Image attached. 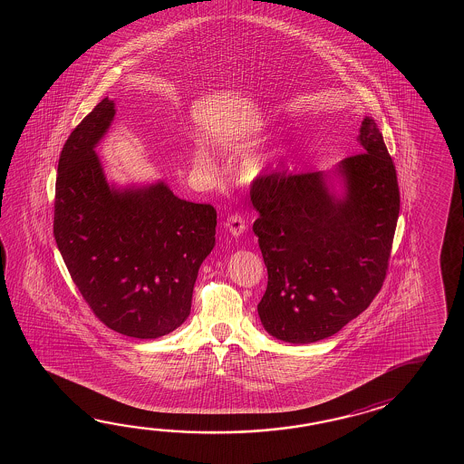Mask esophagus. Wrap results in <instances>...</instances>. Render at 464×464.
<instances>
[{
    "mask_svg": "<svg viewBox=\"0 0 464 464\" xmlns=\"http://www.w3.org/2000/svg\"><path fill=\"white\" fill-rule=\"evenodd\" d=\"M226 227H227L228 232H230L232 236L238 237L240 234L246 232V218H244L242 214H237V212L236 214H230L227 220H226Z\"/></svg>",
    "mask_w": 464,
    "mask_h": 464,
    "instance_id": "esophagus-1",
    "label": "esophagus"
}]
</instances>
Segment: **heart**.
Segmentation results:
<instances>
[{"mask_svg":"<svg viewBox=\"0 0 464 464\" xmlns=\"http://www.w3.org/2000/svg\"><path fill=\"white\" fill-rule=\"evenodd\" d=\"M218 142L224 146V148H244L250 140L246 138H222L218 139ZM194 162L198 168L210 169L214 166L212 159L208 158L206 152L198 150L194 154ZM268 166V158L266 156H256V158L248 159L246 162V176L250 178H256L258 174H262Z\"/></svg>","mask_w":464,"mask_h":464,"instance_id":"1","label":"heart"}]
</instances>
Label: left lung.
<instances>
[{"instance_id": "obj_1", "label": "left lung", "mask_w": 464, "mask_h": 464, "mask_svg": "<svg viewBox=\"0 0 464 464\" xmlns=\"http://www.w3.org/2000/svg\"><path fill=\"white\" fill-rule=\"evenodd\" d=\"M358 142L362 152L336 168L342 198L330 192L324 172H272L250 188L268 274L256 310L278 340L304 345L335 335L383 286L400 188L373 119H363Z\"/></svg>"}]
</instances>
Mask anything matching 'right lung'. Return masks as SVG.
<instances>
[{
    "mask_svg": "<svg viewBox=\"0 0 464 464\" xmlns=\"http://www.w3.org/2000/svg\"><path fill=\"white\" fill-rule=\"evenodd\" d=\"M104 98L61 150L54 238L92 314L121 335L158 338L190 314L198 266L216 246L218 212L158 182L114 188L94 148L114 118Z\"/></svg>",
    "mask_w": 464,
    "mask_h": 464,
    "instance_id": "add662e5",
    "label": "right lung"
}]
</instances>
